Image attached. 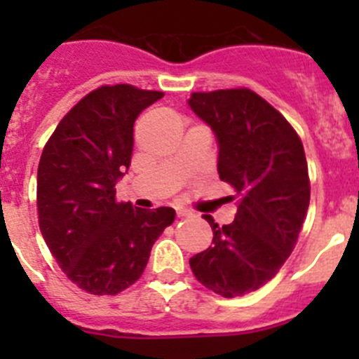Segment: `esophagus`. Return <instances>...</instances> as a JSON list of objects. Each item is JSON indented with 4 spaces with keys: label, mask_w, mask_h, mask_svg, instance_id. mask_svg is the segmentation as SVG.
<instances>
[{
    "label": "esophagus",
    "mask_w": 359,
    "mask_h": 359,
    "mask_svg": "<svg viewBox=\"0 0 359 359\" xmlns=\"http://www.w3.org/2000/svg\"><path fill=\"white\" fill-rule=\"evenodd\" d=\"M177 219H182V217H189L191 215V212H187V210H184V208H177Z\"/></svg>",
    "instance_id": "34e87169"
}]
</instances>
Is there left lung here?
I'll return each instance as SVG.
<instances>
[{"instance_id": "left-lung-1", "label": "left lung", "mask_w": 359, "mask_h": 359, "mask_svg": "<svg viewBox=\"0 0 359 359\" xmlns=\"http://www.w3.org/2000/svg\"><path fill=\"white\" fill-rule=\"evenodd\" d=\"M189 106L215 132L219 177L238 196L227 226L205 215L213 245L189 264L203 287L233 299L273 280L295 248L311 198L306 153L287 118L253 90L194 92Z\"/></svg>"}]
</instances>
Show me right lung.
Masks as SVG:
<instances>
[{"label":"right lung","mask_w":359,"mask_h":359,"mask_svg":"<svg viewBox=\"0 0 359 359\" xmlns=\"http://www.w3.org/2000/svg\"><path fill=\"white\" fill-rule=\"evenodd\" d=\"M165 95L133 85H102L60 119L38 165V222L64 274L92 295L132 287L175 210L133 208L116 200L130 166L133 123Z\"/></svg>","instance_id":"add662e5"}]
</instances>
